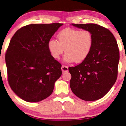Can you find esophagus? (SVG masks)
Listing matches in <instances>:
<instances>
[{"label":"esophagus","instance_id":"1","mask_svg":"<svg viewBox=\"0 0 126 126\" xmlns=\"http://www.w3.org/2000/svg\"><path fill=\"white\" fill-rule=\"evenodd\" d=\"M68 67L66 66H64V65H63V66H62V71L63 72H66L68 71Z\"/></svg>","mask_w":126,"mask_h":126}]
</instances>
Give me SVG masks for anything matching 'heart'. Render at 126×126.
<instances>
[{"label":"heart","instance_id":"obj_1","mask_svg":"<svg viewBox=\"0 0 126 126\" xmlns=\"http://www.w3.org/2000/svg\"><path fill=\"white\" fill-rule=\"evenodd\" d=\"M58 41L50 40L47 47L53 59H59L64 53V60L67 63H81L87 59L94 46V37L87 30L65 28L58 33Z\"/></svg>","mask_w":126,"mask_h":126}]
</instances>
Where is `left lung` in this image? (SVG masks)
I'll use <instances>...</instances> for the list:
<instances>
[{
	"label": "left lung",
	"mask_w": 126,
	"mask_h": 126,
	"mask_svg": "<svg viewBox=\"0 0 126 126\" xmlns=\"http://www.w3.org/2000/svg\"><path fill=\"white\" fill-rule=\"evenodd\" d=\"M87 30L94 37L90 54L80 64L69 68L72 78L70 86L73 93L84 101H96L108 93L117 80L120 54L113 34L97 24H75Z\"/></svg>",
	"instance_id": "left-lung-1"
}]
</instances>
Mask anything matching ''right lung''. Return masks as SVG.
<instances>
[{"mask_svg": "<svg viewBox=\"0 0 126 126\" xmlns=\"http://www.w3.org/2000/svg\"><path fill=\"white\" fill-rule=\"evenodd\" d=\"M63 24H30L20 28L6 53L9 84L23 100L41 101L53 92L62 65L51 57L48 41Z\"/></svg>", "mask_w": 126, "mask_h": 126, "instance_id": "add662e5", "label": "right lung"}]
</instances>
